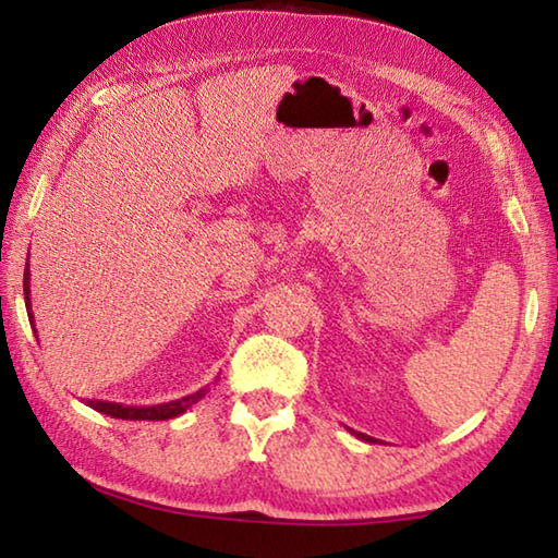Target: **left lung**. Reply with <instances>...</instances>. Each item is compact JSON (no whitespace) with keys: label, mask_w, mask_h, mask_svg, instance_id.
I'll use <instances>...</instances> for the list:
<instances>
[{"label":"left lung","mask_w":558,"mask_h":558,"mask_svg":"<svg viewBox=\"0 0 558 558\" xmlns=\"http://www.w3.org/2000/svg\"><path fill=\"white\" fill-rule=\"evenodd\" d=\"M349 433H354L356 438H362V440H366V442H376L372 436H364V433H356V430H352V428H349Z\"/></svg>","instance_id":"1"}]
</instances>
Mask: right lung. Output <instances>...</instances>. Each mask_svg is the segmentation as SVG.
Here are the masks:
<instances>
[{"label": "right lung", "instance_id": "add662e5", "mask_svg": "<svg viewBox=\"0 0 558 558\" xmlns=\"http://www.w3.org/2000/svg\"><path fill=\"white\" fill-rule=\"evenodd\" d=\"M32 282H29V266L24 270V300H26V313H29V323L34 325V313H32ZM36 335V327H34ZM206 386L199 391L182 396L177 401H167V403H157V405H122V403H112V401H88L90 409H96L98 413L112 415V418H122V421H167V418H177L182 415L189 405H194L196 401H202L206 396Z\"/></svg>", "mask_w": 558, "mask_h": 558}]
</instances>
